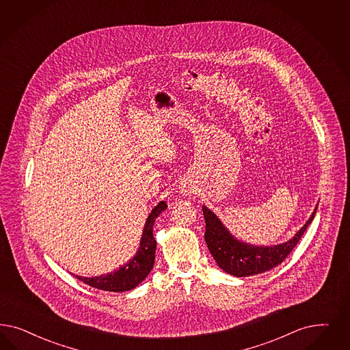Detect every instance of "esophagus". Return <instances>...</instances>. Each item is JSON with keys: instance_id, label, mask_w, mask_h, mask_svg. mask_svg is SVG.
Instances as JSON below:
<instances>
[{"instance_id": "esophagus-1", "label": "esophagus", "mask_w": 350, "mask_h": 350, "mask_svg": "<svg viewBox=\"0 0 350 350\" xmlns=\"http://www.w3.org/2000/svg\"><path fill=\"white\" fill-rule=\"evenodd\" d=\"M180 190H181V193H183V195H189V193L193 191V187H191L189 183H183V185H181Z\"/></svg>"}]
</instances>
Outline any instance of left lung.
I'll return each mask as SVG.
<instances>
[{
    "label": "left lung",
    "mask_w": 350,
    "mask_h": 350,
    "mask_svg": "<svg viewBox=\"0 0 350 350\" xmlns=\"http://www.w3.org/2000/svg\"><path fill=\"white\" fill-rule=\"evenodd\" d=\"M317 208L318 205L306 224L289 241L275 245H254L237 239L221 219L203 205L205 243L217 265L225 273L239 278L261 274L286 260L312 224Z\"/></svg>",
    "instance_id": "1"
}]
</instances>
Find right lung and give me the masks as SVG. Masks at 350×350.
I'll list each match as a JSON object with an SVG mask.
<instances>
[{
    "instance_id": "add662e5",
    "label": "right lung",
    "mask_w": 350,
    "mask_h": 350,
    "mask_svg": "<svg viewBox=\"0 0 350 350\" xmlns=\"http://www.w3.org/2000/svg\"><path fill=\"white\" fill-rule=\"evenodd\" d=\"M168 205L165 202H160L159 204L151 211L148 217L146 219L145 228L142 232V238L139 241L138 251L133 256L125 265L120 266L118 270L102 274L98 277H80L75 275L79 280L89 284L90 287L109 292H125L135 288L139 283L145 280L146 277L152 270L155 264V251H157V241L154 238V224L160 213L165 211Z\"/></svg>"
}]
</instances>
